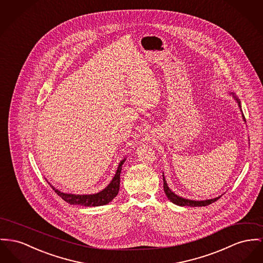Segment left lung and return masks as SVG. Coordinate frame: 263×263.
Here are the masks:
<instances>
[{
    "instance_id": "8db88e82",
    "label": "left lung",
    "mask_w": 263,
    "mask_h": 263,
    "mask_svg": "<svg viewBox=\"0 0 263 263\" xmlns=\"http://www.w3.org/2000/svg\"><path fill=\"white\" fill-rule=\"evenodd\" d=\"M238 104L240 105L239 102H238ZM243 120H245V116H243ZM162 178H163V190H164V193L166 194V196L168 197V199H171L172 202H174V203L177 204V205H180V206H185V205H189V206H206V205H209L210 203L216 201L218 198H220V196H218V197H215L213 199L202 200V201H195V200H190V199H185V198L179 197V196H177L176 194H175L168 189V186H167V184H166V182L164 180L163 174H162Z\"/></svg>"
}]
</instances>
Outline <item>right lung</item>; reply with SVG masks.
I'll return each instance as SVG.
<instances>
[{"label": "right lung", "instance_id": "right-lung-1", "mask_svg": "<svg viewBox=\"0 0 263 263\" xmlns=\"http://www.w3.org/2000/svg\"><path fill=\"white\" fill-rule=\"evenodd\" d=\"M124 162V159L121 161L117 174L110 183L105 187V190L101 193H96V194H89V195H76V194H68V193H61L60 191L55 190L53 185L51 187L54 191L60 197H62L66 202L70 203V204H80V205H85V206H99V205H105L108 202H110L119 193L120 190V175L122 172V165Z\"/></svg>", "mask_w": 263, "mask_h": 263}]
</instances>
